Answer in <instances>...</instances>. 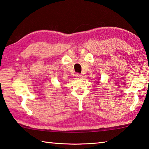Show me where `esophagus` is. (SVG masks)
I'll use <instances>...</instances> for the list:
<instances>
[{"instance_id":"esophagus-1","label":"esophagus","mask_w":149,"mask_h":149,"mask_svg":"<svg viewBox=\"0 0 149 149\" xmlns=\"http://www.w3.org/2000/svg\"><path fill=\"white\" fill-rule=\"evenodd\" d=\"M75 77H76L77 78H81V75L80 74H79V73H77V74H75Z\"/></svg>"}]
</instances>
